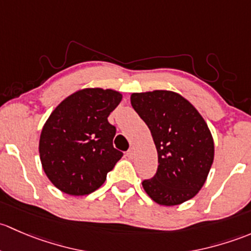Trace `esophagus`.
<instances>
[{"instance_id":"esophagus-1","label":"esophagus","mask_w":251,"mask_h":251,"mask_svg":"<svg viewBox=\"0 0 251 251\" xmlns=\"http://www.w3.org/2000/svg\"><path fill=\"white\" fill-rule=\"evenodd\" d=\"M134 154H135V151H134L133 147H130V149H129L128 151H126V157L131 159V158H133V157H134Z\"/></svg>"}]
</instances>
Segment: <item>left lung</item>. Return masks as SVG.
Here are the masks:
<instances>
[{
    "instance_id": "left-lung-1",
    "label": "left lung",
    "mask_w": 251,
    "mask_h": 251,
    "mask_svg": "<svg viewBox=\"0 0 251 251\" xmlns=\"http://www.w3.org/2000/svg\"><path fill=\"white\" fill-rule=\"evenodd\" d=\"M130 102L151 130L158 153L156 174L144 180V190L167 206L195 197L214 161L213 136L201 113L170 90L133 93Z\"/></svg>"
}]
</instances>
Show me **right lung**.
I'll return each instance as SVG.
<instances>
[{
    "mask_svg": "<svg viewBox=\"0 0 251 251\" xmlns=\"http://www.w3.org/2000/svg\"><path fill=\"white\" fill-rule=\"evenodd\" d=\"M122 94L86 88L74 93L50 113L40 136V158L51 183L71 196L94 192L123 153L113 147L116 128L107 117Z\"/></svg>",
    "mask_w": 251,
    "mask_h": 251,
    "instance_id": "add662e5",
    "label": "right lung"
}]
</instances>
